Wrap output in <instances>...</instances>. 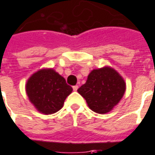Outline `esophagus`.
Instances as JSON below:
<instances>
[{
	"label": "esophagus",
	"mask_w": 155,
	"mask_h": 155,
	"mask_svg": "<svg viewBox=\"0 0 155 155\" xmlns=\"http://www.w3.org/2000/svg\"><path fill=\"white\" fill-rule=\"evenodd\" d=\"M78 88H79V86H78V85H74V86H73V90H74V91H76L78 90Z\"/></svg>",
	"instance_id": "esophagus-1"
}]
</instances>
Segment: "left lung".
<instances>
[{"label":"left lung","instance_id":"left-lung-1","mask_svg":"<svg viewBox=\"0 0 155 155\" xmlns=\"http://www.w3.org/2000/svg\"><path fill=\"white\" fill-rule=\"evenodd\" d=\"M125 90L126 84L122 76L112 68L104 67L92 70L78 92L93 111L104 114L118 103Z\"/></svg>","mask_w":155,"mask_h":155}]
</instances>
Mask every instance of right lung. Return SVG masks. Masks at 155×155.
I'll return each instance as SVG.
<instances>
[{
    "instance_id": "add662e5",
    "label": "right lung",
    "mask_w": 155,
    "mask_h": 155,
    "mask_svg": "<svg viewBox=\"0 0 155 155\" xmlns=\"http://www.w3.org/2000/svg\"><path fill=\"white\" fill-rule=\"evenodd\" d=\"M72 91L64 78L52 69L36 72L29 78L26 85L30 101L38 111L44 114L59 111Z\"/></svg>"
}]
</instances>
